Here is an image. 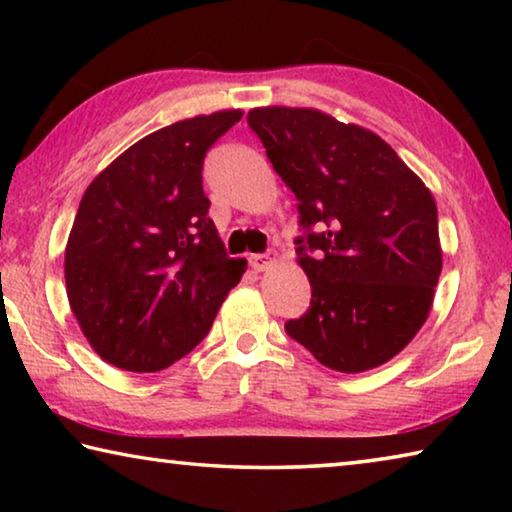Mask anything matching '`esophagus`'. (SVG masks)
Listing matches in <instances>:
<instances>
[{"label": "esophagus", "instance_id": "1", "mask_svg": "<svg viewBox=\"0 0 512 512\" xmlns=\"http://www.w3.org/2000/svg\"><path fill=\"white\" fill-rule=\"evenodd\" d=\"M277 262V255L271 253V255H253L250 257V266H253V271L262 273V271H268L273 264Z\"/></svg>", "mask_w": 512, "mask_h": 512}]
</instances>
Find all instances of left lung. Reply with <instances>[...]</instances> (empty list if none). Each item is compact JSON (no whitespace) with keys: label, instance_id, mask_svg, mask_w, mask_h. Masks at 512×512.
Masks as SVG:
<instances>
[{"label":"left lung","instance_id":"left-lung-1","mask_svg":"<svg viewBox=\"0 0 512 512\" xmlns=\"http://www.w3.org/2000/svg\"><path fill=\"white\" fill-rule=\"evenodd\" d=\"M248 126L305 230L311 305L287 334L339 372L391 361L427 320L443 268L431 192L379 135L316 108H253Z\"/></svg>","mask_w":512,"mask_h":512}]
</instances>
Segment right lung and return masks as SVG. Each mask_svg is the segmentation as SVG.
<instances>
[{"mask_svg": "<svg viewBox=\"0 0 512 512\" xmlns=\"http://www.w3.org/2000/svg\"><path fill=\"white\" fill-rule=\"evenodd\" d=\"M244 117L176 121L112 160L81 198L65 248L67 298L81 332L121 370L169 368L201 343L246 259L223 248L203 160Z\"/></svg>", "mask_w": 512, "mask_h": 512, "instance_id": "add662e5", "label": "right lung"}]
</instances>
